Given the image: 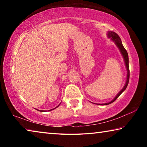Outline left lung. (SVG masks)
Instances as JSON below:
<instances>
[{
  "mask_svg": "<svg viewBox=\"0 0 147 147\" xmlns=\"http://www.w3.org/2000/svg\"><path fill=\"white\" fill-rule=\"evenodd\" d=\"M107 35H108V38H110L111 40L113 41L114 43H115V44L116 45V46L118 47L119 51H120L122 56H123V57L124 63H125L126 70H127V76H126L125 85H124V86L123 87V88L119 92L118 94L115 96V97L114 98L111 102H109L105 103V104H101V105H108V104H109L115 101L116 99L121 95V94L123 93V92L124 90H125L126 88H127V86H128V82H129V78H130V71H129V64H128V63H129V61H128V54L127 51H126V49H124V47L123 45V43H122V41H121V39L120 38V37H119L118 36V34H117L115 32H112V31H108Z\"/></svg>",
  "mask_w": 147,
  "mask_h": 147,
  "instance_id": "left-lung-1",
  "label": "left lung"
}]
</instances>
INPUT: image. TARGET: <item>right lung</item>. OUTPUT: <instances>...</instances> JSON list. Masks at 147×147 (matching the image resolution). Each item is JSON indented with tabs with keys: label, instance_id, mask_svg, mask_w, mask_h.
Masks as SVG:
<instances>
[{
	"label": "right lung",
	"instance_id": "1",
	"mask_svg": "<svg viewBox=\"0 0 147 147\" xmlns=\"http://www.w3.org/2000/svg\"><path fill=\"white\" fill-rule=\"evenodd\" d=\"M61 104V103H60ZM59 105L58 106H57V107H56V108H53V109H51V110H49V111H51V110H53V109H56V108H58V107L59 106ZM37 110H38V109H37ZM39 111H45L44 110H39Z\"/></svg>",
	"mask_w": 147,
	"mask_h": 147
}]
</instances>
